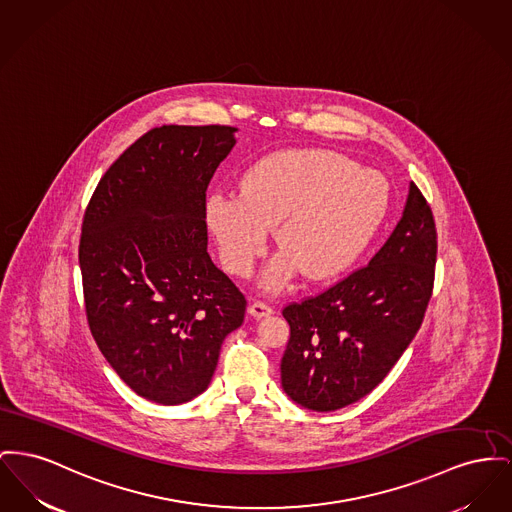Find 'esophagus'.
<instances>
[{"mask_svg":"<svg viewBox=\"0 0 512 512\" xmlns=\"http://www.w3.org/2000/svg\"><path fill=\"white\" fill-rule=\"evenodd\" d=\"M249 313H251L255 319H263V317L271 315L272 307L271 305H267L265 301H253V303L249 305Z\"/></svg>","mask_w":512,"mask_h":512,"instance_id":"34e87169","label":"esophagus"}]
</instances>
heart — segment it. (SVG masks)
<instances>
[{"instance_id":"heart-1","label":"heart","mask_w":512,"mask_h":512,"mask_svg":"<svg viewBox=\"0 0 512 512\" xmlns=\"http://www.w3.org/2000/svg\"><path fill=\"white\" fill-rule=\"evenodd\" d=\"M389 183L371 168L325 149L269 154L241 178L240 195H209L205 218L226 271L247 276L274 228L282 249L263 274L267 290L300 272L329 280L350 269L389 209Z\"/></svg>"}]
</instances>
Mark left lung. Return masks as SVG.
Segmentation results:
<instances>
[{"instance_id":"1","label":"left lung","mask_w":512,"mask_h":512,"mask_svg":"<svg viewBox=\"0 0 512 512\" xmlns=\"http://www.w3.org/2000/svg\"><path fill=\"white\" fill-rule=\"evenodd\" d=\"M435 259L433 214L412 181L402 218L367 267L284 307V392L307 410L334 412L373 391L420 331Z\"/></svg>"}]
</instances>
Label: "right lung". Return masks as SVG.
<instances>
[{
	"label": "right lung",
	"mask_w": 512,
	"mask_h": 512,
	"mask_svg": "<svg viewBox=\"0 0 512 512\" xmlns=\"http://www.w3.org/2000/svg\"><path fill=\"white\" fill-rule=\"evenodd\" d=\"M236 127L162 125L98 181L79 265L92 336L127 387L164 406L211 385L245 296L207 251V187Z\"/></svg>",
	"instance_id": "1"
}]
</instances>
